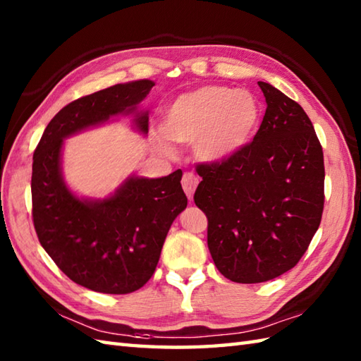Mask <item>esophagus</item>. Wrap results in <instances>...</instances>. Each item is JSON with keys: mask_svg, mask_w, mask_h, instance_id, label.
<instances>
[{"mask_svg": "<svg viewBox=\"0 0 361 361\" xmlns=\"http://www.w3.org/2000/svg\"><path fill=\"white\" fill-rule=\"evenodd\" d=\"M181 186H183V189H185V192L190 200V198H192V195H194V192H195L197 186H198V176L194 175V173H190V172H186L181 178Z\"/></svg>", "mask_w": 361, "mask_h": 361, "instance_id": "obj_1", "label": "esophagus"}]
</instances>
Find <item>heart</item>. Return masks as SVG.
Returning <instances> with one entry per match:
<instances>
[{"mask_svg":"<svg viewBox=\"0 0 361 361\" xmlns=\"http://www.w3.org/2000/svg\"><path fill=\"white\" fill-rule=\"evenodd\" d=\"M259 119V104L248 91L206 85L178 96L171 104L158 142L166 152H171L166 135L176 142L194 144L198 159L221 163L250 142Z\"/></svg>","mask_w":361,"mask_h":361,"instance_id":"obj_1","label":"heart"}]
</instances>
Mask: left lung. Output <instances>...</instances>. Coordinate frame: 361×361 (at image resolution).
Masks as SVG:
<instances>
[{
	"label": "left lung",
	"instance_id": "obj_1",
	"mask_svg": "<svg viewBox=\"0 0 361 361\" xmlns=\"http://www.w3.org/2000/svg\"><path fill=\"white\" fill-rule=\"evenodd\" d=\"M267 110L252 142L221 163L200 164L194 202L208 217V248L233 282L257 283L291 270L324 208V157L298 102L257 82Z\"/></svg>",
	"mask_w": 361,
	"mask_h": 361
}]
</instances>
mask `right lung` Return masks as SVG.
Returning <instances> with one entry per match:
<instances>
[{"label": "right lung", "mask_w": 361, "mask_h": 361, "mask_svg": "<svg viewBox=\"0 0 361 361\" xmlns=\"http://www.w3.org/2000/svg\"><path fill=\"white\" fill-rule=\"evenodd\" d=\"M153 85L147 79L118 83L68 104L34 152L30 190L38 240L68 278L99 293H132L152 278L169 228L188 206L183 172L133 175L102 200L79 198L62 175L63 140L119 114H135L136 128L147 135L149 113L136 106Z\"/></svg>", "instance_id": "1"}]
</instances>
